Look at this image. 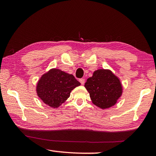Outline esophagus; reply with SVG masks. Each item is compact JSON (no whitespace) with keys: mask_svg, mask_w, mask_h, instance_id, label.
I'll return each instance as SVG.
<instances>
[{"mask_svg":"<svg viewBox=\"0 0 156 156\" xmlns=\"http://www.w3.org/2000/svg\"><path fill=\"white\" fill-rule=\"evenodd\" d=\"M79 81L80 82L81 84H83H83H84V79H83V78H80V80H79Z\"/></svg>","mask_w":156,"mask_h":156,"instance_id":"esophagus-1","label":"esophagus"}]
</instances>
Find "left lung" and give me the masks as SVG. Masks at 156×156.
Returning <instances> with one entry per match:
<instances>
[{
  "label": "left lung",
  "instance_id": "8db88e82",
  "mask_svg": "<svg viewBox=\"0 0 156 156\" xmlns=\"http://www.w3.org/2000/svg\"><path fill=\"white\" fill-rule=\"evenodd\" d=\"M84 87L92 102L101 109L113 106L122 96V87L119 79L109 69H98L89 78Z\"/></svg>",
  "mask_w": 156,
  "mask_h": 156
}]
</instances>
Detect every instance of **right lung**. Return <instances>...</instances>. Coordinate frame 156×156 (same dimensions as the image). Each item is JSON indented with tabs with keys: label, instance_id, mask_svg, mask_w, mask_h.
<instances>
[{
	"label": "right lung",
	"instance_id": "right-lung-1",
	"mask_svg": "<svg viewBox=\"0 0 156 156\" xmlns=\"http://www.w3.org/2000/svg\"><path fill=\"white\" fill-rule=\"evenodd\" d=\"M80 83L72 74L51 69L41 76L37 83L38 96L44 104L53 108H58L69 97L70 93Z\"/></svg>",
	"mask_w": 156,
	"mask_h": 156
}]
</instances>
